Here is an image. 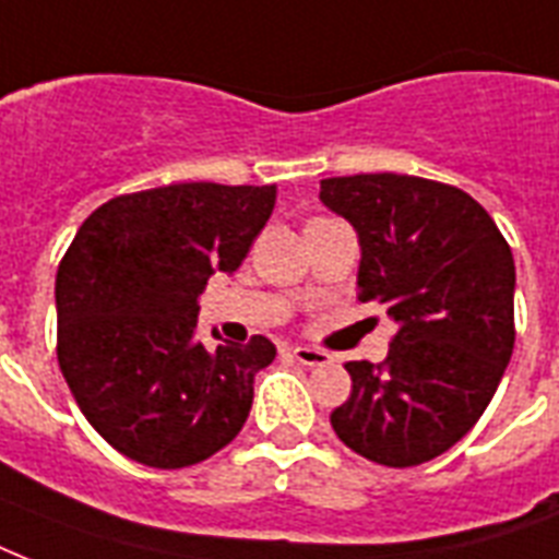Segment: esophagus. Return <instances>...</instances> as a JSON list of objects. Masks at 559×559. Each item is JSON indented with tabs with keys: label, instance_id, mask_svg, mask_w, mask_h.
Masks as SVG:
<instances>
[{
	"label": "esophagus",
	"instance_id": "1",
	"mask_svg": "<svg viewBox=\"0 0 559 559\" xmlns=\"http://www.w3.org/2000/svg\"><path fill=\"white\" fill-rule=\"evenodd\" d=\"M289 354H293L301 366H328V362H331V354H328V350L307 348V345H296Z\"/></svg>",
	"mask_w": 559,
	"mask_h": 559
}]
</instances>
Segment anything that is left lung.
<instances>
[{"instance_id": "1", "label": "left lung", "mask_w": 559, "mask_h": 559, "mask_svg": "<svg viewBox=\"0 0 559 559\" xmlns=\"http://www.w3.org/2000/svg\"><path fill=\"white\" fill-rule=\"evenodd\" d=\"M319 200L359 237V301L397 324L385 362L345 366L350 397L333 432L385 467L438 459L485 415L511 362V246L469 193L432 179L333 177Z\"/></svg>"}]
</instances>
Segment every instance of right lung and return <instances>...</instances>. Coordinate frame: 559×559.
<instances>
[{
    "instance_id": "right-lung-1",
    "label": "right lung",
    "mask_w": 559,
    "mask_h": 559,
    "mask_svg": "<svg viewBox=\"0 0 559 559\" xmlns=\"http://www.w3.org/2000/svg\"><path fill=\"white\" fill-rule=\"evenodd\" d=\"M272 209L275 186L179 182L116 197L78 228L57 266V362L127 459L191 467L243 429L275 345L205 348L197 313L211 275L243 263Z\"/></svg>"
}]
</instances>
